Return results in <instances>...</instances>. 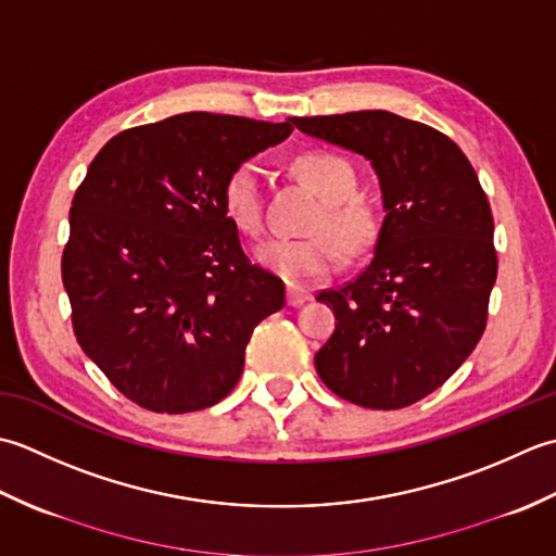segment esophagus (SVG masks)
I'll list each match as a JSON object with an SVG mask.
<instances>
[{
    "instance_id": "obj_1",
    "label": "esophagus",
    "mask_w": 556,
    "mask_h": 556,
    "mask_svg": "<svg viewBox=\"0 0 556 556\" xmlns=\"http://www.w3.org/2000/svg\"><path fill=\"white\" fill-rule=\"evenodd\" d=\"M309 300H312L309 292H304V290L294 288V286H288V304H290V307H302V304L309 302Z\"/></svg>"
}]
</instances>
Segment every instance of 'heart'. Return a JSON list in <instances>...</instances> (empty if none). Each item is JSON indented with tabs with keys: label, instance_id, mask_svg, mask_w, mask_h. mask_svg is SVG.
Here are the masks:
<instances>
[{
	"label": "heart",
	"instance_id": "heart-1",
	"mask_svg": "<svg viewBox=\"0 0 556 556\" xmlns=\"http://www.w3.org/2000/svg\"><path fill=\"white\" fill-rule=\"evenodd\" d=\"M294 175L314 189L321 203L312 223L316 237L309 240H268L254 249V258L264 268L288 282H314L331 276L341 252L348 256L362 254L377 240V213L369 203L355 197L357 173L343 155L314 151L292 163ZM223 206L230 220L247 235H258L264 228V187L262 169L256 163L237 165L225 179Z\"/></svg>",
	"mask_w": 556,
	"mask_h": 556
}]
</instances>
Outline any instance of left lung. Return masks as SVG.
Listing matches in <instances>:
<instances>
[{"label":"left lung","instance_id":"left-lung-1","mask_svg":"<svg viewBox=\"0 0 556 556\" xmlns=\"http://www.w3.org/2000/svg\"><path fill=\"white\" fill-rule=\"evenodd\" d=\"M290 119L302 134L367 157L387 213L369 266L316 298L338 321L314 355L316 371L362 407L417 403L482 338L496 280L490 201L466 153L422 122L387 110Z\"/></svg>","mask_w":556,"mask_h":556}]
</instances>
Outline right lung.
I'll list each match as a JSON object with an SVG mask.
<instances>
[{"label":"right lung","mask_w":556,"mask_h":556,"mask_svg":"<svg viewBox=\"0 0 556 556\" xmlns=\"http://www.w3.org/2000/svg\"><path fill=\"white\" fill-rule=\"evenodd\" d=\"M290 134L292 119L185 112L117 134L88 165L62 256L74 333L146 410L223 401L254 328L286 304L282 280L242 252L223 187Z\"/></svg>","instance_id":"add662e5"}]
</instances>
